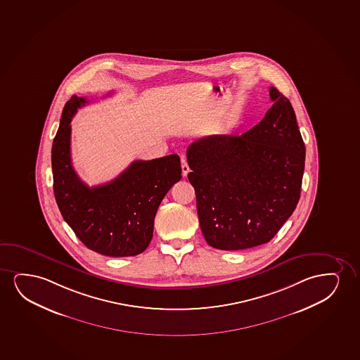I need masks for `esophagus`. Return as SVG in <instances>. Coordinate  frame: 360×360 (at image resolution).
Wrapping results in <instances>:
<instances>
[{"label":"esophagus","mask_w":360,"mask_h":360,"mask_svg":"<svg viewBox=\"0 0 360 360\" xmlns=\"http://www.w3.org/2000/svg\"><path fill=\"white\" fill-rule=\"evenodd\" d=\"M181 164H182V174L183 177H186L188 173L191 172V168L188 166L187 160L184 159L182 156V159H181Z\"/></svg>","instance_id":"1"}]
</instances>
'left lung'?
<instances>
[{
	"instance_id": "left-lung-1",
	"label": "left lung",
	"mask_w": 360,
	"mask_h": 360,
	"mask_svg": "<svg viewBox=\"0 0 360 360\" xmlns=\"http://www.w3.org/2000/svg\"><path fill=\"white\" fill-rule=\"evenodd\" d=\"M274 101L242 136H210L187 149L201 232L211 247L243 250L270 242L298 204L305 145L290 100Z\"/></svg>"
}]
</instances>
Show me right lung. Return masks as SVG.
Returning <instances> with one entry per match:
<instances>
[{
	"label": "right lung",
	"instance_id": "right-lung-1",
	"mask_svg": "<svg viewBox=\"0 0 360 360\" xmlns=\"http://www.w3.org/2000/svg\"><path fill=\"white\" fill-rule=\"evenodd\" d=\"M86 98L73 95L51 151L53 193L62 217L85 247L106 257H134L149 245L159 205L182 176L176 154L136 160L111 182L90 188L70 160V121Z\"/></svg>",
	"mask_w": 360,
	"mask_h": 360
}]
</instances>
